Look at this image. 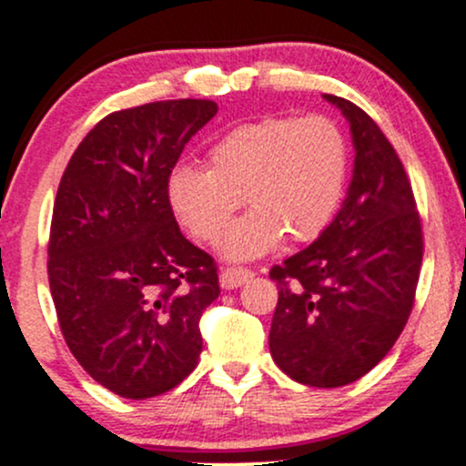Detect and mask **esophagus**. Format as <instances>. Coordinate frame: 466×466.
Wrapping results in <instances>:
<instances>
[{"instance_id":"1","label":"esophagus","mask_w":466,"mask_h":466,"mask_svg":"<svg viewBox=\"0 0 466 466\" xmlns=\"http://www.w3.org/2000/svg\"><path fill=\"white\" fill-rule=\"evenodd\" d=\"M252 276H254V272L248 268H223L221 269V288L223 289L241 288V285L248 283Z\"/></svg>"}]
</instances>
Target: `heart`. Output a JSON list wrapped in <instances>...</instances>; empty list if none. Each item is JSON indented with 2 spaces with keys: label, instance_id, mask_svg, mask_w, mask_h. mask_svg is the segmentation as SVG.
Here are the masks:
<instances>
[{
  "label": "heart",
  "instance_id": "b5f03b06",
  "mask_svg": "<svg viewBox=\"0 0 466 466\" xmlns=\"http://www.w3.org/2000/svg\"><path fill=\"white\" fill-rule=\"evenodd\" d=\"M350 177V141L320 112L265 116L228 130L208 150V167L177 163L167 206L192 238L212 243L245 203L252 212L225 232L228 258H254L280 238L308 243L334 221Z\"/></svg>",
  "mask_w": 466,
  "mask_h": 466
}]
</instances>
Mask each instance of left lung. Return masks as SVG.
I'll use <instances>...</instances> for the list:
<instances>
[{
  "mask_svg": "<svg viewBox=\"0 0 466 466\" xmlns=\"http://www.w3.org/2000/svg\"><path fill=\"white\" fill-rule=\"evenodd\" d=\"M350 121L354 177L329 228L269 269L279 303L276 365L309 387H342L387 356L405 329L422 265V223L400 157L376 121L325 95Z\"/></svg>",
  "mask_w": 466,
  "mask_h": 466,
  "instance_id": "left-lung-1",
  "label": "left lung"
}]
</instances>
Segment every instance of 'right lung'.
<instances>
[{"mask_svg": "<svg viewBox=\"0 0 466 466\" xmlns=\"http://www.w3.org/2000/svg\"><path fill=\"white\" fill-rule=\"evenodd\" d=\"M170 99L104 116L70 157L48 238V280L66 345L106 390L146 400L175 390L203 350L217 263L178 229L166 178L217 115Z\"/></svg>", "mask_w": 466, "mask_h": 466, "instance_id": "right-lung-1", "label": "right lung"}]
</instances>
